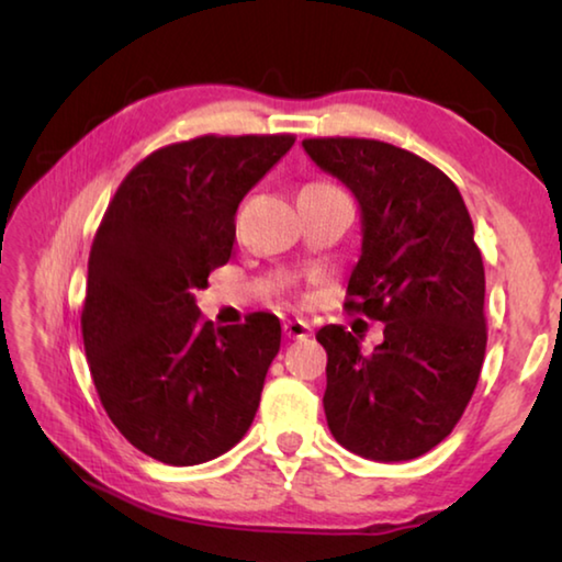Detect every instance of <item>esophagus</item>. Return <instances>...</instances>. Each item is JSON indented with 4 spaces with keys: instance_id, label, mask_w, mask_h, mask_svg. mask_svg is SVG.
I'll return each mask as SVG.
<instances>
[{
    "instance_id": "1",
    "label": "esophagus",
    "mask_w": 562,
    "mask_h": 562,
    "mask_svg": "<svg viewBox=\"0 0 562 562\" xmlns=\"http://www.w3.org/2000/svg\"><path fill=\"white\" fill-rule=\"evenodd\" d=\"M282 329H284V337H288V339H307L312 335V325H310V322H304V319H288L282 325Z\"/></svg>"
}]
</instances>
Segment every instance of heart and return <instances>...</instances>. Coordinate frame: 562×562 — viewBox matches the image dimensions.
<instances>
[{
  "label": "heart",
  "instance_id": "1",
  "mask_svg": "<svg viewBox=\"0 0 562 562\" xmlns=\"http://www.w3.org/2000/svg\"><path fill=\"white\" fill-rule=\"evenodd\" d=\"M307 188H335V186H327V183H310Z\"/></svg>",
  "mask_w": 562,
  "mask_h": 562
}]
</instances>
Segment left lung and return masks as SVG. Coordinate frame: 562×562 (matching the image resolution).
Masks as SVG:
<instances>
[{
  "label": "left lung",
  "instance_id": "1",
  "mask_svg": "<svg viewBox=\"0 0 562 562\" xmlns=\"http://www.w3.org/2000/svg\"><path fill=\"white\" fill-rule=\"evenodd\" d=\"M307 156L361 211L347 310L384 322L372 351L327 325V424L351 453L408 461L459 424L486 355V274L453 180L429 160L372 138H307Z\"/></svg>",
  "mask_w": 562,
  "mask_h": 562
}]
</instances>
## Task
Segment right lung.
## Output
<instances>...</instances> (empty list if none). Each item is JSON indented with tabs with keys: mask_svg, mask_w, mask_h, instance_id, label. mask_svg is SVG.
I'll list each match as a JSON object with an SVG mask.
<instances>
[{
	"mask_svg": "<svg viewBox=\"0 0 562 562\" xmlns=\"http://www.w3.org/2000/svg\"><path fill=\"white\" fill-rule=\"evenodd\" d=\"M278 136H201L158 148L119 186L89 255L81 335L103 408L138 451L205 463L250 429L280 319L213 327L195 290L231 260L235 213L288 154Z\"/></svg>",
	"mask_w": 562,
	"mask_h": 562,
	"instance_id": "1",
	"label": "right lung"
}]
</instances>
